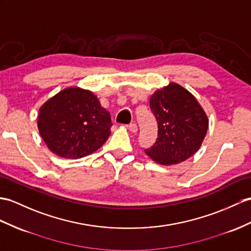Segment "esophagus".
<instances>
[{"instance_id":"obj_1","label":"esophagus","mask_w":251,"mask_h":251,"mask_svg":"<svg viewBox=\"0 0 251 251\" xmlns=\"http://www.w3.org/2000/svg\"><path fill=\"white\" fill-rule=\"evenodd\" d=\"M126 127H127V129H129L131 132H133V133L137 132V125L134 124V122H133V124H130Z\"/></svg>"}]
</instances>
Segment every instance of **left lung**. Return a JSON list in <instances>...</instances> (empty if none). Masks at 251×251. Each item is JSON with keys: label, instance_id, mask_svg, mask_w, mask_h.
<instances>
[{"label": "left lung", "instance_id": "1", "mask_svg": "<svg viewBox=\"0 0 251 251\" xmlns=\"http://www.w3.org/2000/svg\"><path fill=\"white\" fill-rule=\"evenodd\" d=\"M157 122V138L145 152L162 165L184 162L199 150L209 127L203 108L191 93L170 83L150 98Z\"/></svg>", "mask_w": 251, "mask_h": 251}]
</instances>
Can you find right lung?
<instances>
[{
	"instance_id": "1",
	"label": "right lung",
	"mask_w": 251,
	"mask_h": 251,
	"mask_svg": "<svg viewBox=\"0 0 251 251\" xmlns=\"http://www.w3.org/2000/svg\"><path fill=\"white\" fill-rule=\"evenodd\" d=\"M40 136L53 153L81 158L104 144L113 126L111 115L91 91L69 87L49 99L39 109Z\"/></svg>"
}]
</instances>
